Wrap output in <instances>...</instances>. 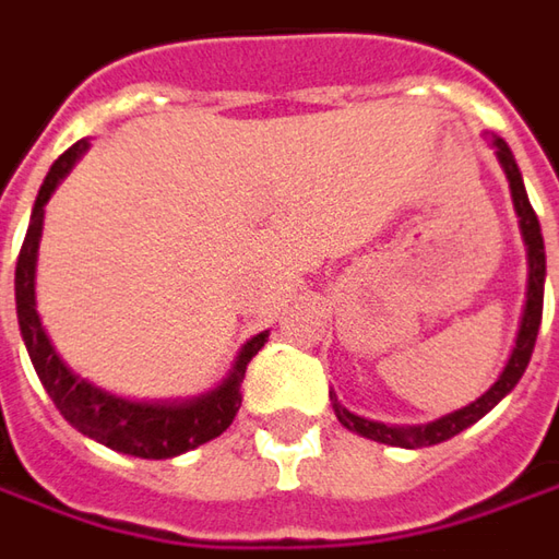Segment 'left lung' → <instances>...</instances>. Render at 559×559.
<instances>
[{
  "instance_id": "1",
  "label": "left lung",
  "mask_w": 559,
  "mask_h": 559,
  "mask_svg": "<svg viewBox=\"0 0 559 559\" xmlns=\"http://www.w3.org/2000/svg\"><path fill=\"white\" fill-rule=\"evenodd\" d=\"M489 147L496 150V159L504 178L511 183V200H514V212L520 218V236H523V246H526V264H530V276H526V305H523V317H520V329H516V341L511 357L504 362L501 376L496 378V384L486 393H480L474 403H467L462 409L449 412L437 421L428 425H384V421H372V418H362L357 412H350L347 406H341L335 391H329L332 396V409L338 415V421L347 430H354L366 440H376L384 445H400V449H421V445H437L443 440H452L455 433H462L471 425H477L486 412H492L514 391L516 381L523 378L530 357H533L535 338H538V325H542V305H545V239H542V227L535 218L530 197H526V187H523V175L516 168V159L511 147L504 144V138L492 134L489 138Z\"/></svg>"
}]
</instances>
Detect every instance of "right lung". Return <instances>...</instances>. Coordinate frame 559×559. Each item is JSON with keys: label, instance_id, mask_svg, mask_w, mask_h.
<instances>
[{"label": "right lung", "instance_id": "obj_1", "mask_svg": "<svg viewBox=\"0 0 559 559\" xmlns=\"http://www.w3.org/2000/svg\"><path fill=\"white\" fill-rule=\"evenodd\" d=\"M92 147L88 138L76 141L73 147L55 159L48 168L39 197L33 202V215L26 227L24 246L17 254L14 271V301H17V325L26 344V354L33 359V369L43 381L48 396L63 418L85 437L100 445L134 455V459H175L197 445L209 443L230 428L236 412L242 406L239 384L246 378V366L264 347L271 332H258L236 354L230 372L221 378L218 388L190 396V400H129L97 388L95 381L73 372L45 332L39 310H36V261H39V239H43L45 202L58 190V183L73 171L82 153Z\"/></svg>", "mask_w": 559, "mask_h": 559}]
</instances>
